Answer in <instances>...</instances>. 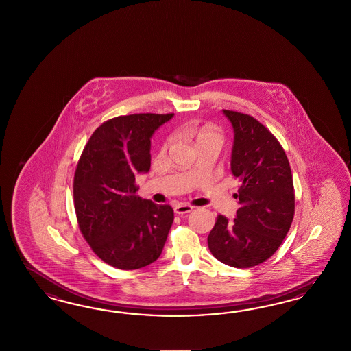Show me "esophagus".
<instances>
[{
	"instance_id": "obj_1",
	"label": "esophagus",
	"mask_w": 351,
	"mask_h": 351,
	"mask_svg": "<svg viewBox=\"0 0 351 351\" xmlns=\"http://www.w3.org/2000/svg\"><path fill=\"white\" fill-rule=\"evenodd\" d=\"M173 211H175V213H178V215H184V213H191V211H193V206L179 203V204H176V206H175Z\"/></svg>"
}]
</instances>
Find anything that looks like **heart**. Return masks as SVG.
<instances>
[{
    "label": "heart",
    "mask_w": 351,
    "mask_h": 351,
    "mask_svg": "<svg viewBox=\"0 0 351 351\" xmlns=\"http://www.w3.org/2000/svg\"><path fill=\"white\" fill-rule=\"evenodd\" d=\"M193 135L197 140V144L202 143V141H208V140H215L221 143V135L220 132L213 128V125H203L201 128H195L193 131ZM171 138H167V141L165 143V147H167L170 144Z\"/></svg>",
    "instance_id": "obj_1"
}]
</instances>
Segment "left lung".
<instances>
[{"label":"left lung","mask_w":351,"mask_h":351,"mask_svg":"<svg viewBox=\"0 0 351 351\" xmlns=\"http://www.w3.org/2000/svg\"><path fill=\"white\" fill-rule=\"evenodd\" d=\"M232 122V172L241 181L234 194L241 207L233 221L217 216L207 238L219 261L252 267L276 254L295 215V189L286 152L276 136L248 114L223 109Z\"/></svg>","instance_id":"1"}]
</instances>
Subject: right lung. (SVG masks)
I'll list each match as a JSON object with an SVG mask.
<instances>
[{
  "label": "right lung",
  "mask_w": 351,
  "mask_h": 351,
  "mask_svg": "<svg viewBox=\"0 0 351 351\" xmlns=\"http://www.w3.org/2000/svg\"><path fill=\"white\" fill-rule=\"evenodd\" d=\"M173 113H140L108 119L88 138L73 181L80 230L108 265L134 270L163 250L173 210L136 195V173L150 169V138Z\"/></svg>",
  "instance_id": "right-lung-1"
}]
</instances>
